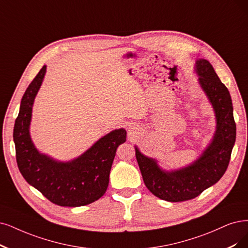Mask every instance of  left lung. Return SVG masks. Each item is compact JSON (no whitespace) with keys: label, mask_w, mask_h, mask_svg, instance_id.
<instances>
[{"label":"left lung","mask_w":248,"mask_h":248,"mask_svg":"<svg viewBox=\"0 0 248 248\" xmlns=\"http://www.w3.org/2000/svg\"><path fill=\"white\" fill-rule=\"evenodd\" d=\"M195 71L217 119L213 140L200 157L186 168L166 171L156 160L145 156L136 147V158L146 187L153 195L170 202L193 199L215 185L227 170L236 140L233 105L227 87L205 59L196 61Z\"/></svg>","instance_id":"obj_1"}]
</instances>
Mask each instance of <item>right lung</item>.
I'll use <instances>...</instances> for the list:
<instances>
[{"instance_id": "obj_1", "label": "right lung", "mask_w": 248, "mask_h": 248, "mask_svg": "<svg viewBox=\"0 0 248 248\" xmlns=\"http://www.w3.org/2000/svg\"><path fill=\"white\" fill-rule=\"evenodd\" d=\"M44 65L22 97L15 121L13 139L16 161L21 175L51 202L60 206H82L102 197L117 147L125 142L126 132L118 129L99 139L78 158L67 162L40 153L31 139L30 124L34 98L43 82Z\"/></svg>"}]
</instances>
